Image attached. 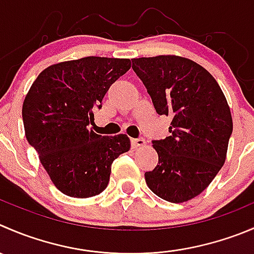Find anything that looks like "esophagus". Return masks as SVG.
<instances>
[{
	"label": "esophagus",
	"mask_w": 254,
	"mask_h": 254,
	"mask_svg": "<svg viewBox=\"0 0 254 254\" xmlns=\"http://www.w3.org/2000/svg\"><path fill=\"white\" fill-rule=\"evenodd\" d=\"M145 145H146V142H145V140L142 139V137H139V139H131V146L134 147V149L145 146Z\"/></svg>",
	"instance_id": "obj_1"
}]
</instances>
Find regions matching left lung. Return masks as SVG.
<instances>
[{"label": "left lung", "instance_id": "1", "mask_svg": "<svg viewBox=\"0 0 254 254\" xmlns=\"http://www.w3.org/2000/svg\"><path fill=\"white\" fill-rule=\"evenodd\" d=\"M159 115L172 118L170 136L152 140L159 162L145 180L155 195L180 203L200 195L223 166L233 123L225 94L203 67L177 56L134 58Z\"/></svg>", "mask_w": 254, "mask_h": 254}]
</instances>
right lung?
I'll return each mask as SVG.
<instances>
[{
	"label": "right lung",
	"instance_id": "right-lung-1",
	"mask_svg": "<svg viewBox=\"0 0 254 254\" xmlns=\"http://www.w3.org/2000/svg\"><path fill=\"white\" fill-rule=\"evenodd\" d=\"M131 67L129 59L85 57L46 68L23 102L27 141L39 155L54 186L70 197L99 195L112 164L129 151L125 134L103 136L89 129L94 109Z\"/></svg>",
	"mask_w": 254,
	"mask_h": 254
}]
</instances>
